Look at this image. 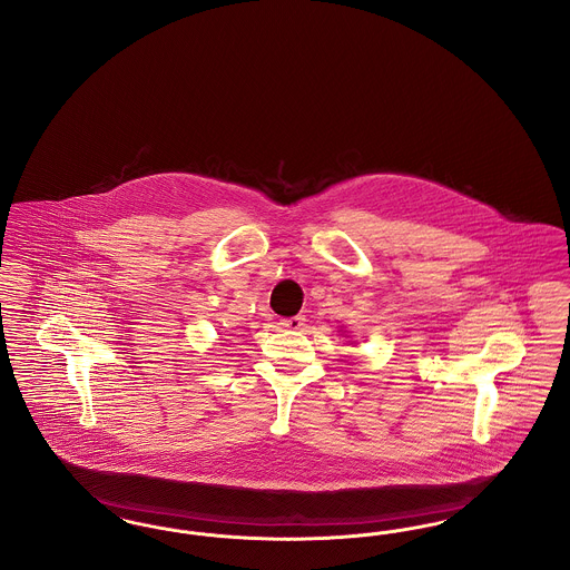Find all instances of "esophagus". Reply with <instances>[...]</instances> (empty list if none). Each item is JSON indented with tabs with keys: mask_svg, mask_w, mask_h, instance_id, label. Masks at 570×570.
I'll return each mask as SVG.
<instances>
[{
	"mask_svg": "<svg viewBox=\"0 0 570 570\" xmlns=\"http://www.w3.org/2000/svg\"><path fill=\"white\" fill-rule=\"evenodd\" d=\"M305 323V318L303 316H293V318H284V321H279V325L282 328H291V331H298L301 326Z\"/></svg>",
	"mask_w": 570,
	"mask_h": 570,
	"instance_id": "esophagus-1",
	"label": "esophagus"
}]
</instances>
